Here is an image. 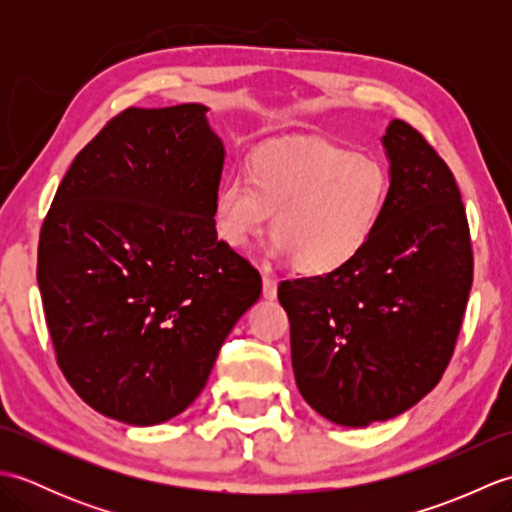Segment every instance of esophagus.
I'll use <instances>...</instances> for the list:
<instances>
[{"mask_svg":"<svg viewBox=\"0 0 512 512\" xmlns=\"http://www.w3.org/2000/svg\"><path fill=\"white\" fill-rule=\"evenodd\" d=\"M262 288H264V297L266 299H275L277 297V279L270 277L266 270L262 273Z\"/></svg>","mask_w":512,"mask_h":512,"instance_id":"34e87169","label":"esophagus"}]
</instances>
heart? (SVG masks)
I'll use <instances>...</instances> for the list:
<instances>
[{
	"label": "heart",
	"instance_id": "b5f03b06",
	"mask_svg": "<svg viewBox=\"0 0 512 512\" xmlns=\"http://www.w3.org/2000/svg\"><path fill=\"white\" fill-rule=\"evenodd\" d=\"M387 198L383 162L330 140H306L259 151L248 178L228 173L213 195V224L226 246L244 248L268 231L275 214L270 253L321 277L363 253Z\"/></svg>",
	"mask_w": 512,
	"mask_h": 512
}]
</instances>
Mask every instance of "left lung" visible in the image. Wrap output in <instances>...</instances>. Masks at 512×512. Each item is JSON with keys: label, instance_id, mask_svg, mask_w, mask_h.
Here are the masks:
<instances>
[{"label": "left lung", "instance_id": "left-lung-1", "mask_svg": "<svg viewBox=\"0 0 512 512\" xmlns=\"http://www.w3.org/2000/svg\"><path fill=\"white\" fill-rule=\"evenodd\" d=\"M383 147L389 198L363 253L277 290L301 396L343 427L396 418L440 383L473 284L469 222L447 162L398 118Z\"/></svg>", "mask_w": 512, "mask_h": 512}]
</instances>
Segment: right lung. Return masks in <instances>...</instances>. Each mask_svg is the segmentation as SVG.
Segmentation results:
<instances>
[{
    "label": "right lung",
    "mask_w": 512,
    "mask_h": 512,
    "mask_svg": "<svg viewBox=\"0 0 512 512\" xmlns=\"http://www.w3.org/2000/svg\"><path fill=\"white\" fill-rule=\"evenodd\" d=\"M209 107H129L74 158L39 235L57 363L107 418L167 422L200 396L262 277L217 239Z\"/></svg>",
    "instance_id": "1"
}]
</instances>
